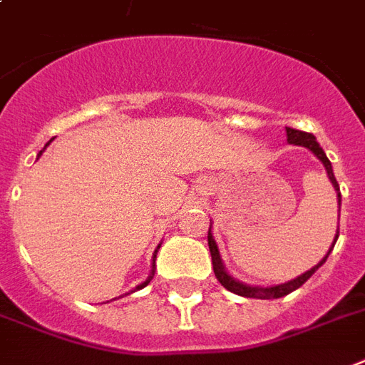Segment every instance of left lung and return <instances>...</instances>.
I'll return each mask as SVG.
<instances>
[{"mask_svg": "<svg viewBox=\"0 0 365 365\" xmlns=\"http://www.w3.org/2000/svg\"><path fill=\"white\" fill-rule=\"evenodd\" d=\"M285 132H287V141L291 145H299V147H306L308 151H312L316 157L319 158V163L325 166V172H327V178H329V182L333 183V187H335V193H337V202H339V212H341V189H339V183L335 180V174H333V166H331L329 158L325 157L324 149L319 147V143L316 141L312 133L308 132H300V130H294V128H285ZM212 226V224H210ZM339 239V230L335 233V239H333V245L329 247L327 250V255H325L322 260H319L314 268H310L308 272H304L302 275L299 277H294L291 282H285V283H279V285H269V287H258V285H247V283L239 282L237 277H233L230 272L226 269L224 262H222V257H220V250H218V245L214 241V235L212 232L208 230V249H210V257H212V268H214V275H216V279H218L227 291H232V293L239 294V297H247V299H262V300H269V299H282L285 294L293 293L300 285H304L316 269L322 266V264L327 260L329 257V252L333 250L335 243H337Z\"/></svg>", "mask_w": 365, "mask_h": 365, "instance_id": "1", "label": "left lung"}]
</instances>
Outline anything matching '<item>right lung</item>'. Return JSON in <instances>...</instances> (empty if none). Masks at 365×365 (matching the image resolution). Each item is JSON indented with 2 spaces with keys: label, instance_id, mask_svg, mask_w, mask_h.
Masks as SVG:
<instances>
[{
  "label": "right lung",
  "instance_id": "right-lung-1",
  "mask_svg": "<svg viewBox=\"0 0 365 365\" xmlns=\"http://www.w3.org/2000/svg\"><path fill=\"white\" fill-rule=\"evenodd\" d=\"M51 141H53V139H49V141H47V143H46V147H47V145H49V143H51ZM46 147H43V149H41V151H40V153H38V158H40V157H41V153L46 151ZM158 249H160V243H158V247H157V249H155V252H153V264H151V274H149V277H147L145 282H143V283H139L138 287L133 289L132 293H135V291H139V289H143V287H145V285H149V282H151V279H153V275H155V258H157V252H158ZM128 294H130V293H128ZM113 300H115V299H113ZM107 302H108V300H107Z\"/></svg>",
  "mask_w": 365,
  "mask_h": 365
}]
</instances>
